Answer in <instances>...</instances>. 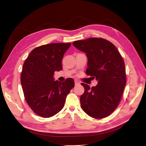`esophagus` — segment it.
Returning a JSON list of instances; mask_svg holds the SVG:
<instances>
[{
	"mask_svg": "<svg viewBox=\"0 0 146 146\" xmlns=\"http://www.w3.org/2000/svg\"><path fill=\"white\" fill-rule=\"evenodd\" d=\"M74 84H75V86H77V85H78L79 84V82L78 80H74Z\"/></svg>",
	"mask_w": 146,
	"mask_h": 146,
	"instance_id": "34e87169",
	"label": "esophagus"
}]
</instances>
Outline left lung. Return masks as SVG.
Instances as JSON below:
<instances>
[{"label": "left lung", "mask_w": 146, "mask_h": 146, "mask_svg": "<svg viewBox=\"0 0 146 146\" xmlns=\"http://www.w3.org/2000/svg\"><path fill=\"white\" fill-rule=\"evenodd\" d=\"M73 45L86 54V73L98 81V84L91 88L82 84L85 88L80 98L82 109L95 119L108 116L117 107L126 85L122 56L112 43L102 38L77 40Z\"/></svg>", "instance_id": "left-lung-1"}]
</instances>
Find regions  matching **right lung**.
I'll list each match as a JSON object with an SVG mask.
<instances>
[{"instance_id": "1", "label": "right lung", "mask_w": 146, "mask_h": 146, "mask_svg": "<svg viewBox=\"0 0 146 146\" xmlns=\"http://www.w3.org/2000/svg\"><path fill=\"white\" fill-rule=\"evenodd\" d=\"M71 43H54L31 50L25 61L21 83L30 108L43 117L58 113L64 106L66 97L74 86V80H55L54 72L62 70V59Z\"/></svg>"}]
</instances>
